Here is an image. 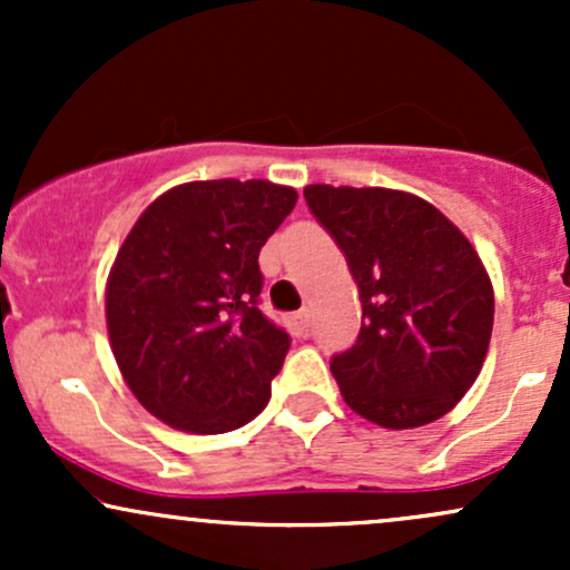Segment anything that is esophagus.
Here are the masks:
<instances>
[{
	"instance_id": "esophagus-1",
	"label": "esophagus",
	"mask_w": 570,
	"mask_h": 570,
	"mask_svg": "<svg viewBox=\"0 0 570 570\" xmlns=\"http://www.w3.org/2000/svg\"><path fill=\"white\" fill-rule=\"evenodd\" d=\"M286 324H289L292 335L297 337H307V332H311V316H307V311L292 313V316L286 318Z\"/></svg>"
}]
</instances>
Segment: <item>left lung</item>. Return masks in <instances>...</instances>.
<instances>
[{
    "label": "left lung",
    "instance_id": "left-lung-1",
    "mask_svg": "<svg viewBox=\"0 0 570 570\" xmlns=\"http://www.w3.org/2000/svg\"><path fill=\"white\" fill-rule=\"evenodd\" d=\"M362 299V332L332 358L345 404L383 429L440 421L480 375L493 284L476 248L436 206L404 189L307 185Z\"/></svg>",
    "mask_w": 570,
    "mask_h": 570
}]
</instances>
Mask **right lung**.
<instances>
[{"label": "right lung", "mask_w": 570, "mask_h": 570, "mask_svg": "<svg viewBox=\"0 0 570 570\" xmlns=\"http://www.w3.org/2000/svg\"><path fill=\"white\" fill-rule=\"evenodd\" d=\"M297 189L187 181L158 195L109 267V345L130 394L187 434H225L265 410L289 335L257 307L265 240Z\"/></svg>", "instance_id": "right-lung-1"}]
</instances>
